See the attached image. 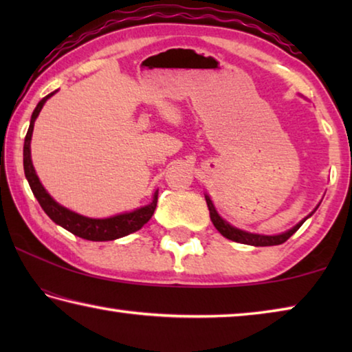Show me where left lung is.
I'll list each match as a JSON object with an SVG mask.
<instances>
[{"label":"left lung","instance_id":"1","mask_svg":"<svg viewBox=\"0 0 352 352\" xmlns=\"http://www.w3.org/2000/svg\"><path fill=\"white\" fill-rule=\"evenodd\" d=\"M205 199H206L208 210H210V217H211L212 223H214V226H216V230L219 231V233L222 234L223 237H226V239L239 242V243H245V245L270 247V245H279V243H284L292 234L296 233L298 228H300V226L306 222V219L309 216H312V214H309V216L305 220H301V222L296 223L294 228L285 231V233H281V234H275V236L256 234V233H248V231H243V230L236 228V226H233V225H230L228 222H226V220H223L222 217L219 216V212L216 211V208H214L210 195H205Z\"/></svg>","mask_w":352,"mask_h":352}]
</instances>
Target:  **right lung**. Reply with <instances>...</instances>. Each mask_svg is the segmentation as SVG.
<instances>
[{
  "mask_svg": "<svg viewBox=\"0 0 352 352\" xmlns=\"http://www.w3.org/2000/svg\"><path fill=\"white\" fill-rule=\"evenodd\" d=\"M56 93V91H54ZM47 94L40 100L35 107V110L31 116V124H29L26 138H25V147H23V166H25V175L29 182L35 199L38 200L40 206L43 208V211L50 216L52 222L60 225L62 228L68 230L69 233L74 236H79L82 239L94 241V242H102V241H115L119 237H124L130 233L141 230L144 223H147L151 217L153 216L155 208H157L158 201V190L153 194V199L148 205L138 208L132 212H124L118 214V216L107 217V219H91L80 216L74 211H69L68 208L58 205L57 201L46 192L43 184L40 183L35 169L32 166L31 160V138L34 132V122L37 119L40 110L43 109V105L52 94Z\"/></svg>",
  "mask_w": 352,
  "mask_h": 352,
  "instance_id": "add662e5",
  "label": "right lung"
}]
</instances>
